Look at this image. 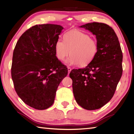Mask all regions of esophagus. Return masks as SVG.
<instances>
[{
  "label": "esophagus",
  "instance_id": "34e87169",
  "mask_svg": "<svg viewBox=\"0 0 134 134\" xmlns=\"http://www.w3.org/2000/svg\"><path fill=\"white\" fill-rule=\"evenodd\" d=\"M67 69H68V74H70V71H71V68L70 67H67Z\"/></svg>",
  "mask_w": 134,
  "mask_h": 134
}]
</instances>
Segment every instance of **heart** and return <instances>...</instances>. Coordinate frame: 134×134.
<instances>
[{"mask_svg": "<svg viewBox=\"0 0 134 134\" xmlns=\"http://www.w3.org/2000/svg\"><path fill=\"white\" fill-rule=\"evenodd\" d=\"M55 50L56 57L59 60H64L70 54L68 63L85 67L96 57L98 45L97 40L88 34L72 30L64 34V40H57Z\"/></svg>", "mask_w": 134, "mask_h": 134, "instance_id": "b5f03b06", "label": "heart"}]
</instances>
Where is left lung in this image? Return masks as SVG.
Returning a JSON list of instances; mask_svg holds the SVG:
<instances>
[{"label": "left lung", "mask_w": 134, "mask_h": 134, "mask_svg": "<svg viewBox=\"0 0 134 134\" xmlns=\"http://www.w3.org/2000/svg\"><path fill=\"white\" fill-rule=\"evenodd\" d=\"M96 35L98 51L84 68L70 73L73 93L80 106L87 110L101 108L113 97L123 72V54L116 34L108 25L98 22L81 26Z\"/></svg>", "instance_id": "left-lung-1"}]
</instances>
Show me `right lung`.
Listing matches in <instances>:
<instances>
[{
    "mask_svg": "<svg viewBox=\"0 0 134 134\" xmlns=\"http://www.w3.org/2000/svg\"><path fill=\"white\" fill-rule=\"evenodd\" d=\"M63 29L57 24L35 25L21 35L14 48L11 76L15 90L25 103L36 110L51 106L68 74L55 50Z\"/></svg>",
    "mask_w": 134,
    "mask_h": 134,
    "instance_id": "right-lung-1",
    "label": "right lung"
}]
</instances>
